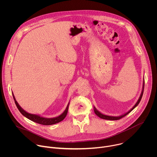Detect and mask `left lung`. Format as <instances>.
<instances>
[{"mask_svg": "<svg viewBox=\"0 0 157 157\" xmlns=\"http://www.w3.org/2000/svg\"><path fill=\"white\" fill-rule=\"evenodd\" d=\"M144 84H145V83H144V79L142 92H141V94H140V97H139V98L138 101H137V102L136 103V104L133 106V107H132V109H130L128 112H127L126 113H125V114H122V115L119 116H107V115H105V114H102L101 113H100V112H99L98 110H97V109L94 106V113H95V114H96L99 117H100V118H101V119H102L110 120V121H117V120H119V119H121V118H122V117H125V116H127L128 113H130V112H131L133 109H135V108L138 105V104H139V102H140V100H141V99H142V96H143L144 89Z\"/></svg>", "mask_w": 157, "mask_h": 157, "instance_id": "1", "label": "left lung"}]
</instances>
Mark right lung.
<instances>
[{
  "label": "right lung",
  "mask_w": 157,
  "mask_h": 157,
  "mask_svg": "<svg viewBox=\"0 0 157 157\" xmlns=\"http://www.w3.org/2000/svg\"><path fill=\"white\" fill-rule=\"evenodd\" d=\"M13 95V98L14 99L15 101V103L18 108V109L19 110V111L20 112V113L23 115L24 116H25V117H27V119H30V121L35 122L36 123L41 124V125H53V124H57L61 121H62L66 116L67 113H68V107H69V105H70V102H68V105H67V107L66 108V109L64 110V111L63 113L59 115V116L55 117H53V118H47V117H43L40 116V115H36V114H30L27 113L25 110H24L22 109L20 105L18 104V103L17 102V101H16L15 96L13 95V94L12 93Z\"/></svg>",
  "instance_id": "add662e5"
}]
</instances>
